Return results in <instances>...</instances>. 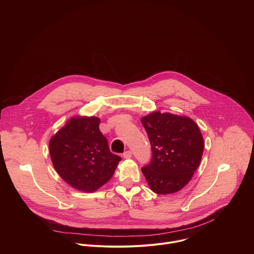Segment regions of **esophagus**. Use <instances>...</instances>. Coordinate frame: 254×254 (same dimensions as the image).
I'll list each match as a JSON object with an SVG mask.
<instances>
[{"label": "esophagus", "instance_id": "1", "mask_svg": "<svg viewBox=\"0 0 254 254\" xmlns=\"http://www.w3.org/2000/svg\"><path fill=\"white\" fill-rule=\"evenodd\" d=\"M123 157H124L125 159H130V158L132 157V153H131L130 151H127V152H125V153H124Z\"/></svg>", "mask_w": 254, "mask_h": 254}]
</instances>
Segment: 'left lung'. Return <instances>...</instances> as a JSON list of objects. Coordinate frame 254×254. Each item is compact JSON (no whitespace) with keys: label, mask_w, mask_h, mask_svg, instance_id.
I'll use <instances>...</instances> for the list:
<instances>
[{"label":"left lung","mask_w":254,"mask_h":254,"mask_svg":"<svg viewBox=\"0 0 254 254\" xmlns=\"http://www.w3.org/2000/svg\"><path fill=\"white\" fill-rule=\"evenodd\" d=\"M152 161L141 172L153 192L172 194L184 188L200 165L204 140L197 124L188 117L152 113L141 118Z\"/></svg>","instance_id":"1"}]
</instances>
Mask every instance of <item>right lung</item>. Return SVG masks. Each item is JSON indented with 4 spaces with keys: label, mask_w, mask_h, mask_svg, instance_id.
Masks as SVG:
<instances>
[{
    "label": "right lung",
    "mask_w": 254,
    "mask_h": 254,
    "mask_svg": "<svg viewBox=\"0 0 254 254\" xmlns=\"http://www.w3.org/2000/svg\"><path fill=\"white\" fill-rule=\"evenodd\" d=\"M95 117L70 119L49 141L52 164L65 182L83 192H94L113 177L122 158L113 154Z\"/></svg>",
    "instance_id": "1"
}]
</instances>
